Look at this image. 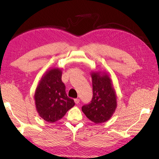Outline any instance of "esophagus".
I'll use <instances>...</instances> for the list:
<instances>
[{
  "label": "esophagus",
  "instance_id": "1",
  "mask_svg": "<svg viewBox=\"0 0 159 159\" xmlns=\"http://www.w3.org/2000/svg\"><path fill=\"white\" fill-rule=\"evenodd\" d=\"M74 102H75V103L76 104H78V103H80V99H78V98L75 99H74Z\"/></svg>",
  "mask_w": 159,
  "mask_h": 159
}]
</instances>
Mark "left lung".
Masks as SVG:
<instances>
[{
  "instance_id": "obj_1",
  "label": "left lung",
  "mask_w": 159,
  "mask_h": 159,
  "mask_svg": "<svg viewBox=\"0 0 159 159\" xmlns=\"http://www.w3.org/2000/svg\"><path fill=\"white\" fill-rule=\"evenodd\" d=\"M93 98L89 104L84 105L81 110L91 121L98 124L111 117L117 107V97L109 77L100 72L91 74Z\"/></svg>"
}]
</instances>
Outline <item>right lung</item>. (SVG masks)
Here are the masks:
<instances>
[{
    "mask_svg": "<svg viewBox=\"0 0 159 159\" xmlns=\"http://www.w3.org/2000/svg\"><path fill=\"white\" fill-rule=\"evenodd\" d=\"M34 99L40 116L49 123L63 117L75 105L68 97L65 84L61 81V71L52 68L46 72L36 89Z\"/></svg>",
    "mask_w": 159,
    "mask_h": 159,
    "instance_id": "right-lung-1",
    "label": "right lung"
}]
</instances>
